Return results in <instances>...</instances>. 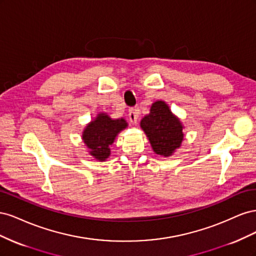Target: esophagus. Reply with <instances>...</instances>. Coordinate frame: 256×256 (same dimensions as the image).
I'll return each instance as SVG.
<instances>
[{"instance_id": "obj_1", "label": "esophagus", "mask_w": 256, "mask_h": 256, "mask_svg": "<svg viewBox=\"0 0 256 256\" xmlns=\"http://www.w3.org/2000/svg\"><path fill=\"white\" fill-rule=\"evenodd\" d=\"M128 118L129 120L132 124H136L138 118V111L134 108H131V109L128 111Z\"/></svg>"}]
</instances>
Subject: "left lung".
I'll list each match as a JSON object with an SVG mask.
<instances>
[{
  "mask_svg": "<svg viewBox=\"0 0 256 256\" xmlns=\"http://www.w3.org/2000/svg\"><path fill=\"white\" fill-rule=\"evenodd\" d=\"M141 127L148 136L154 152L160 156H171L182 144V122L170 111L164 102L152 104L150 113L141 120Z\"/></svg>",
  "mask_w": 256,
  "mask_h": 256,
  "instance_id": "1",
  "label": "left lung"
}]
</instances>
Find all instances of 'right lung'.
<instances>
[{
  "label": "right lung",
  "instance_id": "1",
  "mask_svg": "<svg viewBox=\"0 0 256 256\" xmlns=\"http://www.w3.org/2000/svg\"><path fill=\"white\" fill-rule=\"evenodd\" d=\"M127 127L125 120H112L106 113H100L90 122L83 132V141L90 150V154L97 160L104 161L110 156V145L120 131Z\"/></svg>",
  "mask_w": 256,
  "mask_h": 256
}]
</instances>
